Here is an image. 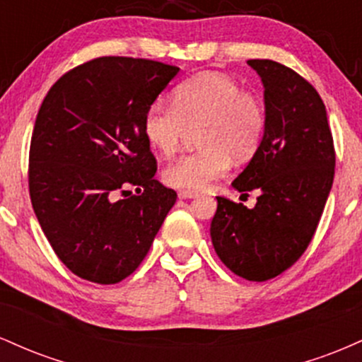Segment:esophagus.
Segmentation results:
<instances>
[{
    "label": "esophagus",
    "instance_id": "1",
    "mask_svg": "<svg viewBox=\"0 0 362 362\" xmlns=\"http://www.w3.org/2000/svg\"><path fill=\"white\" fill-rule=\"evenodd\" d=\"M197 192H190V190H180V192H178V197L180 199H194V197H197Z\"/></svg>",
    "mask_w": 362,
    "mask_h": 362
}]
</instances>
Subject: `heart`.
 Segmentation results:
<instances>
[{
	"label": "heart",
	"instance_id": "b5f03b06",
	"mask_svg": "<svg viewBox=\"0 0 362 362\" xmlns=\"http://www.w3.org/2000/svg\"><path fill=\"white\" fill-rule=\"evenodd\" d=\"M265 105L255 91L221 73H199L173 91V103L153 102L144 114L148 143L163 156L180 151L190 129H197L201 149L182 156L163 172L175 189L202 190L221 178L231 160L255 156L265 134Z\"/></svg>",
	"mask_w": 362,
	"mask_h": 362
}]
</instances>
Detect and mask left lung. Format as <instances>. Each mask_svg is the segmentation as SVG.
Returning a JSON list of instances; mask_svg holds the SVG:
<instances>
[{"mask_svg":"<svg viewBox=\"0 0 362 362\" xmlns=\"http://www.w3.org/2000/svg\"><path fill=\"white\" fill-rule=\"evenodd\" d=\"M265 98V134L233 180L257 190V204L218 199L211 240L221 262L247 281H269L289 269L313 238L330 194L335 148L327 110L313 85L271 59H250Z\"/></svg>","mask_w":362,"mask_h":362,"instance_id":"obj_1","label":"left lung"}]
</instances>
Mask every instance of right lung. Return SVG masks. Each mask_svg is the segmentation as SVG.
<instances>
[{
    "label": "right lung",
    "instance_id": "right-lung-1",
    "mask_svg": "<svg viewBox=\"0 0 362 362\" xmlns=\"http://www.w3.org/2000/svg\"><path fill=\"white\" fill-rule=\"evenodd\" d=\"M177 73L160 61L95 57L62 74L40 105L28 192L54 253L81 279L131 276L175 204V190L155 180L143 120Z\"/></svg>",
    "mask_w": 362,
    "mask_h": 362
}]
</instances>
